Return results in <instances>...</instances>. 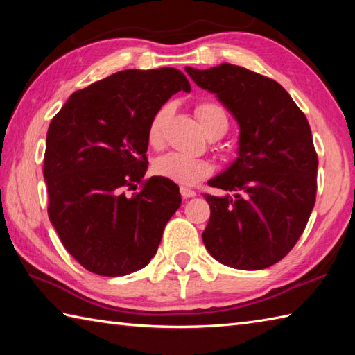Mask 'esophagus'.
Masks as SVG:
<instances>
[{"label": "esophagus", "mask_w": 355, "mask_h": 355, "mask_svg": "<svg viewBox=\"0 0 355 355\" xmlns=\"http://www.w3.org/2000/svg\"><path fill=\"white\" fill-rule=\"evenodd\" d=\"M180 194H182L184 199H189V197H196L197 192L192 191L191 188H186V186H182V188H180Z\"/></svg>", "instance_id": "34e87169"}]
</instances>
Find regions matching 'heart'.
<instances>
[{
	"label": "heart",
	"instance_id": "heart-1",
	"mask_svg": "<svg viewBox=\"0 0 355 355\" xmlns=\"http://www.w3.org/2000/svg\"><path fill=\"white\" fill-rule=\"evenodd\" d=\"M167 116H169V106H163L155 112V116L150 120L147 142L152 148L163 147ZM197 117H199V122L207 135L214 133V131H224L225 133L228 128V119L224 107L214 103V101H203L197 106ZM153 171L156 175L164 177L173 183L192 186L211 175L213 166L208 159L178 152H169L155 159Z\"/></svg>",
	"mask_w": 355,
	"mask_h": 355
}]
</instances>
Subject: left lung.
<instances>
[{"label":"left lung","mask_w":355,"mask_h":355,"mask_svg":"<svg viewBox=\"0 0 355 355\" xmlns=\"http://www.w3.org/2000/svg\"><path fill=\"white\" fill-rule=\"evenodd\" d=\"M184 70L239 127L238 156L209 180L225 194H205L211 216L203 244L225 266H272L297 243L315 207L318 156L307 117L277 81L239 65Z\"/></svg>","instance_id":"8db88e82"}]
</instances>
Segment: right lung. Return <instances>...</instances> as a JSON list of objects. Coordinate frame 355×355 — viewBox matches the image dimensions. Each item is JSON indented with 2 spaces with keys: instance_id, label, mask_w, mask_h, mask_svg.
<instances>
[{
  "instance_id": "obj_1",
  "label": "right lung",
  "mask_w": 355,
  "mask_h": 355,
  "mask_svg": "<svg viewBox=\"0 0 355 355\" xmlns=\"http://www.w3.org/2000/svg\"><path fill=\"white\" fill-rule=\"evenodd\" d=\"M180 91L191 92V84L177 69L122 70L71 94L51 120L48 216L87 271L119 277L147 266L182 205L178 186L164 177L126 194L147 172L150 120Z\"/></svg>"
}]
</instances>
